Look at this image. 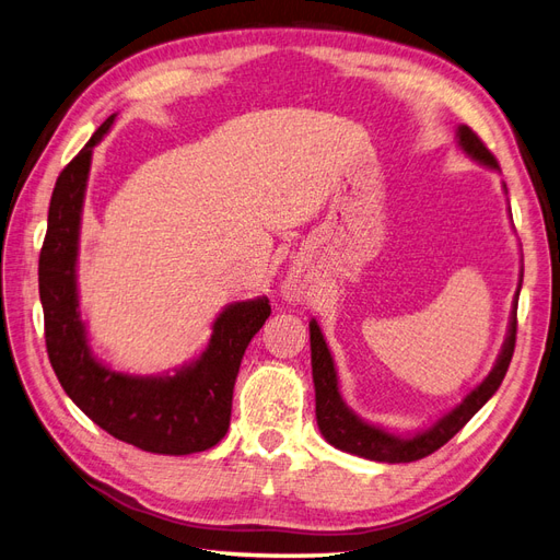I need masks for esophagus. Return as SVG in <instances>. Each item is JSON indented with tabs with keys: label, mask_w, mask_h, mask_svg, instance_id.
I'll return each instance as SVG.
<instances>
[{
	"label": "esophagus",
	"mask_w": 560,
	"mask_h": 560,
	"mask_svg": "<svg viewBox=\"0 0 560 560\" xmlns=\"http://www.w3.org/2000/svg\"><path fill=\"white\" fill-rule=\"evenodd\" d=\"M301 294H304V292H301V287L294 280H290V282L284 284V296L290 299V301H299Z\"/></svg>",
	"instance_id": "obj_1"
}]
</instances>
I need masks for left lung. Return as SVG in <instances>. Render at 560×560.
Here are the masks:
<instances>
[{
	"label": "left lung",
	"mask_w": 560,
	"mask_h": 560,
	"mask_svg": "<svg viewBox=\"0 0 560 560\" xmlns=\"http://www.w3.org/2000/svg\"><path fill=\"white\" fill-rule=\"evenodd\" d=\"M457 143L462 145V150L468 158L486 164L490 170H500L494 155L486 148V143L478 139V133L474 129L462 125L457 129ZM518 292H521V284H518ZM518 292H516V299H513L509 335L504 339L502 353L497 358L492 372L471 393H468L455 410H450L445 417L438 419L433 427H429L427 431H419L415 435L388 433L380 427L362 421L358 415H353V410L346 407L337 384L335 360H331V353L327 349L320 327H317L315 320H311L308 327H311V365H313V384H315V419H317V429H320V433L325 435V441L343 452H351V455L365 457L372 462H386V464L417 462V459L429 457L431 452L441 450L450 438L459 433L466 427V421L494 396V390L500 388L504 380L513 349H516Z\"/></svg>",
	"instance_id": "8db88e82"
}]
</instances>
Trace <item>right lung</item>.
<instances>
[{
    "label": "right lung",
    "instance_id": "add662e5",
    "mask_svg": "<svg viewBox=\"0 0 560 560\" xmlns=\"http://www.w3.org/2000/svg\"><path fill=\"white\" fill-rule=\"evenodd\" d=\"M115 115L60 172L39 254L44 339L60 386L103 431L155 455H192L214 447L231 427L233 386L252 337L270 315L266 296L235 301L211 325L207 349L164 376H133L98 362L89 349L78 301L82 205L94 145Z\"/></svg>",
    "mask_w": 560,
    "mask_h": 560
}]
</instances>
